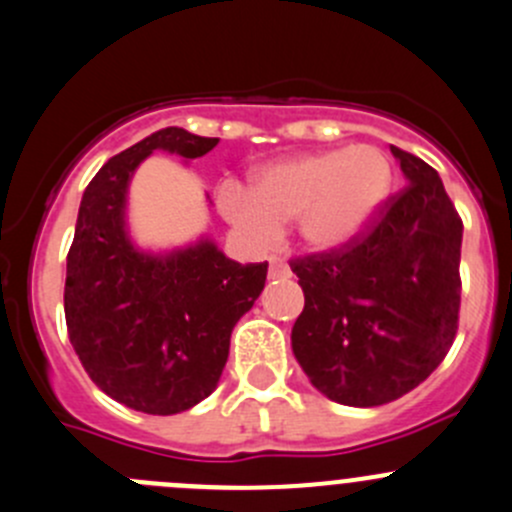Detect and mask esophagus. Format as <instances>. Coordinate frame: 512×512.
Wrapping results in <instances>:
<instances>
[{"mask_svg": "<svg viewBox=\"0 0 512 512\" xmlns=\"http://www.w3.org/2000/svg\"><path fill=\"white\" fill-rule=\"evenodd\" d=\"M270 277L280 280V277H290V265L282 257H270Z\"/></svg>", "mask_w": 512, "mask_h": 512, "instance_id": "obj_1", "label": "esophagus"}]
</instances>
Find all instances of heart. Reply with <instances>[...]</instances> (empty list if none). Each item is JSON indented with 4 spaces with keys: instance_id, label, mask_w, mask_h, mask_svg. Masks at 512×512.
Masks as SVG:
<instances>
[{
    "instance_id": "obj_1",
    "label": "heart",
    "mask_w": 512,
    "mask_h": 512,
    "mask_svg": "<svg viewBox=\"0 0 512 512\" xmlns=\"http://www.w3.org/2000/svg\"><path fill=\"white\" fill-rule=\"evenodd\" d=\"M390 190V157L375 145H355L282 157L252 172L250 192L225 182L217 202L247 235L272 240L292 222L305 250L335 252L375 222Z\"/></svg>"
}]
</instances>
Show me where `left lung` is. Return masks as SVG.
Wrapping results in <instances>:
<instances>
[{"label": "left lung", "instance_id": "obj_1", "mask_svg": "<svg viewBox=\"0 0 512 512\" xmlns=\"http://www.w3.org/2000/svg\"><path fill=\"white\" fill-rule=\"evenodd\" d=\"M405 190L340 252L292 262L305 307L292 352L325 398L375 408L443 362L458 330L463 222L438 172L390 147Z\"/></svg>", "mask_w": 512, "mask_h": 512}]
</instances>
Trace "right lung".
Instances as JSON below:
<instances>
[{"label":"right lung","instance_id":"1","mask_svg":"<svg viewBox=\"0 0 512 512\" xmlns=\"http://www.w3.org/2000/svg\"><path fill=\"white\" fill-rule=\"evenodd\" d=\"M217 142L182 127L152 132L107 160L79 202L64 282L69 342L102 393L147 415L182 413L212 395L232 327L265 287L267 262L240 265L207 235L160 252L130 235L137 167L157 150L197 160Z\"/></svg>","mask_w":512,"mask_h":512}]
</instances>
